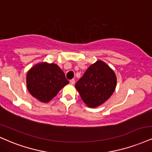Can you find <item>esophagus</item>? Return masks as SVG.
Returning a JSON list of instances; mask_svg holds the SVG:
<instances>
[{
	"instance_id": "1",
	"label": "esophagus",
	"mask_w": 152,
	"mask_h": 152,
	"mask_svg": "<svg viewBox=\"0 0 152 152\" xmlns=\"http://www.w3.org/2000/svg\"><path fill=\"white\" fill-rule=\"evenodd\" d=\"M70 83H71V84H73V85H74V84L75 83V79H74V78H73V79L70 80Z\"/></svg>"
}]
</instances>
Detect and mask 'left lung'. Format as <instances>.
<instances>
[{"label":"left lung","mask_w":152,"mask_h":152,"mask_svg":"<svg viewBox=\"0 0 152 152\" xmlns=\"http://www.w3.org/2000/svg\"><path fill=\"white\" fill-rule=\"evenodd\" d=\"M116 83L114 71L104 62L98 61L88 68L75 87L84 103L96 107L112 96Z\"/></svg>","instance_id":"1"}]
</instances>
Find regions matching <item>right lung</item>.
<instances>
[{
  "instance_id": "add662e5",
  "label": "right lung",
  "mask_w": 152,
  "mask_h": 152,
  "mask_svg": "<svg viewBox=\"0 0 152 152\" xmlns=\"http://www.w3.org/2000/svg\"><path fill=\"white\" fill-rule=\"evenodd\" d=\"M69 83L61 69L54 64L34 66L27 74V87L32 96L47 103Z\"/></svg>"
}]
</instances>
